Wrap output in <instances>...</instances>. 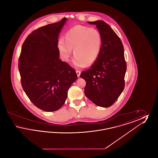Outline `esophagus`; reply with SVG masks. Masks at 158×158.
Returning <instances> with one entry per match:
<instances>
[{"label": "esophagus", "instance_id": "esophagus-1", "mask_svg": "<svg viewBox=\"0 0 158 158\" xmlns=\"http://www.w3.org/2000/svg\"><path fill=\"white\" fill-rule=\"evenodd\" d=\"M76 74H77V76L79 77L80 75H81V71H79V70H76Z\"/></svg>", "mask_w": 158, "mask_h": 158}]
</instances>
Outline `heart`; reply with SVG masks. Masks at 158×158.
Returning <instances> with one entry per match:
<instances>
[{
  "instance_id": "b5f03b06",
  "label": "heart",
  "mask_w": 158,
  "mask_h": 158,
  "mask_svg": "<svg viewBox=\"0 0 158 158\" xmlns=\"http://www.w3.org/2000/svg\"><path fill=\"white\" fill-rule=\"evenodd\" d=\"M57 47L63 60H69L73 49L76 66H90L98 60L101 53L102 38L97 30L76 25L66 32L64 40L59 41Z\"/></svg>"
}]
</instances>
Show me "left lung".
Listing matches in <instances>:
<instances>
[{"label":"left lung","mask_w":158,"mask_h":158,"mask_svg":"<svg viewBox=\"0 0 158 158\" xmlns=\"http://www.w3.org/2000/svg\"><path fill=\"white\" fill-rule=\"evenodd\" d=\"M96 25L102 38V47L98 60L81 73L86 81L85 94L94 104L109 107L124 88L127 64L120 38L103 21L88 22Z\"/></svg>","instance_id":"8db88e82"}]
</instances>
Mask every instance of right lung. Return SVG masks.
I'll return each instance as SVG.
<instances>
[{
  "instance_id": "right-lung-1",
  "label": "right lung",
  "mask_w": 158,
  "mask_h": 158,
  "mask_svg": "<svg viewBox=\"0 0 158 158\" xmlns=\"http://www.w3.org/2000/svg\"><path fill=\"white\" fill-rule=\"evenodd\" d=\"M66 20L33 31L23 42L18 60L23 89L34 105L47 112L63 105L77 77L74 69L59 59L58 37Z\"/></svg>"
}]
</instances>
